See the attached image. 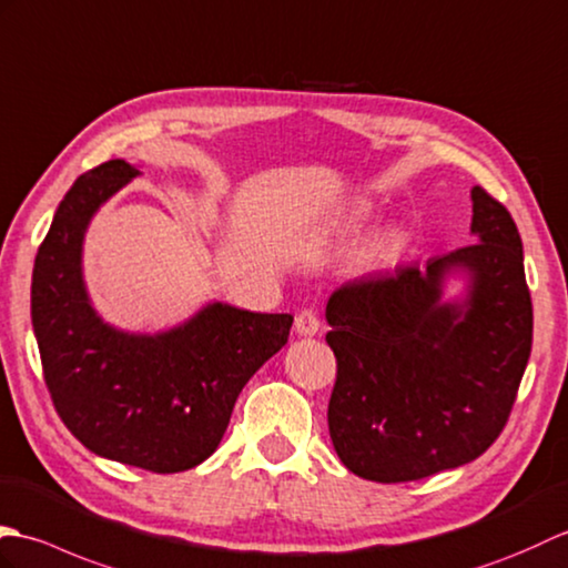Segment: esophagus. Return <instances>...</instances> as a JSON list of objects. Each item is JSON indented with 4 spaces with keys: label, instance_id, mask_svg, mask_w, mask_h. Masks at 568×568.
<instances>
[{
    "label": "esophagus",
    "instance_id": "esophagus-1",
    "mask_svg": "<svg viewBox=\"0 0 568 568\" xmlns=\"http://www.w3.org/2000/svg\"><path fill=\"white\" fill-rule=\"evenodd\" d=\"M296 333L298 335H316L318 331H321V318H318V313L313 311V308H301L298 313H296Z\"/></svg>",
    "mask_w": 568,
    "mask_h": 568
}]
</instances>
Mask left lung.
Instances as JSON below:
<instances>
[{
  "label": "left lung",
  "instance_id": "8db88e82",
  "mask_svg": "<svg viewBox=\"0 0 568 568\" xmlns=\"http://www.w3.org/2000/svg\"><path fill=\"white\" fill-rule=\"evenodd\" d=\"M478 243L335 288L325 335L337 376L327 427L352 474L418 481L481 457L506 427L532 349L523 241L508 209L471 189ZM470 274L465 304L442 282Z\"/></svg>",
  "mask_w": 568,
  "mask_h": 568
}]
</instances>
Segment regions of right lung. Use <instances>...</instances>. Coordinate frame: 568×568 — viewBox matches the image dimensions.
<instances>
[{"label": "right lung", "instance_id": "add662e5", "mask_svg": "<svg viewBox=\"0 0 568 568\" xmlns=\"http://www.w3.org/2000/svg\"><path fill=\"white\" fill-rule=\"evenodd\" d=\"M135 174L109 160L70 186L38 247L31 321L68 430L99 457L174 474L216 452L243 386L286 345L294 316L211 304L160 335H129L99 318L82 282V237Z\"/></svg>", "mask_w": 568, "mask_h": 568}]
</instances>
